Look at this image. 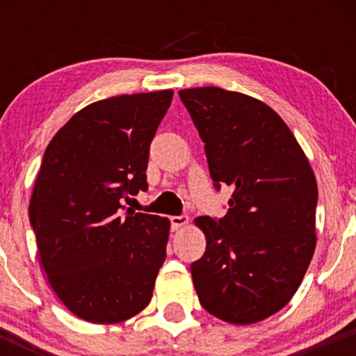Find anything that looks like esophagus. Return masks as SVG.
Masks as SVG:
<instances>
[{
  "mask_svg": "<svg viewBox=\"0 0 356 356\" xmlns=\"http://www.w3.org/2000/svg\"><path fill=\"white\" fill-rule=\"evenodd\" d=\"M189 224V218L187 216H172L170 218V227H172V231H179L181 227L187 226Z\"/></svg>",
  "mask_w": 356,
  "mask_h": 356,
  "instance_id": "esophagus-1",
  "label": "esophagus"
}]
</instances>
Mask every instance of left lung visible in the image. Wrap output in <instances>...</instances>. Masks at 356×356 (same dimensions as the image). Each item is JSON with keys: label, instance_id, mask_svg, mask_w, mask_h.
<instances>
[{"label": "left lung", "instance_id": "obj_1", "mask_svg": "<svg viewBox=\"0 0 356 356\" xmlns=\"http://www.w3.org/2000/svg\"><path fill=\"white\" fill-rule=\"evenodd\" d=\"M179 97L216 189H234L224 218L194 220L207 243L191 264L199 301L232 325L266 320L295 296L316 246L313 169L283 118L261 100L218 87Z\"/></svg>", "mask_w": 356, "mask_h": 356}]
</instances>
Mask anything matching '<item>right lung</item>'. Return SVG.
I'll use <instances>...</instances> for the list:
<instances>
[{"label": "right lung", "instance_id": "right-lung-1", "mask_svg": "<svg viewBox=\"0 0 356 356\" xmlns=\"http://www.w3.org/2000/svg\"><path fill=\"white\" fill-rule=\"evenodd\" d=\"M172 90L93 102L44 150L30 201L38 257L75 316L112 325L140 313L165 261L170 220L125 211L147 191L150 142Z\"/></svg>", "mask_w": 356, "mask_h": 356}]
</instances>
